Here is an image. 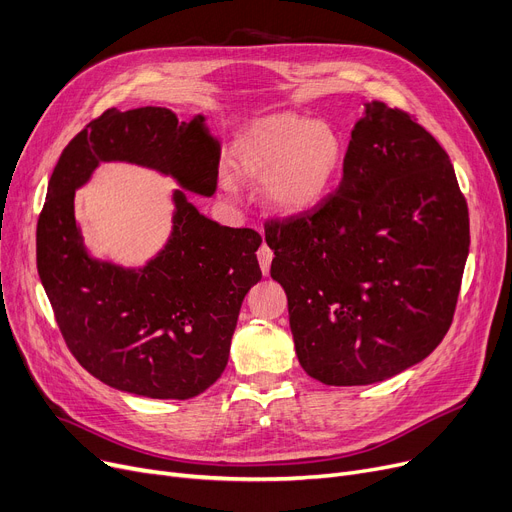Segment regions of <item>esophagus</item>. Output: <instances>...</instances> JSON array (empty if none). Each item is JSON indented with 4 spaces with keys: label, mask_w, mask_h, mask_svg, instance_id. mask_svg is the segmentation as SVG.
Wrapping results in <instances>:
<instances>
[{
    "label": "esophagus",
    "mask_w": 512,
    "mask_h": 512,
    "mask_svg": "<svg viewBox=\"0 0 512 512\" xmlns=\"http://www.w3.org/2000/svg\"><path fill=\"white\" fill-rule=\"evenodd\" d=\"M257 259H259L263 276L270 274V265H272V259H274V251L267 247V245H261L259 251H257Z\"/></svg>",
    "instance_id": "34e87169"
}]
</instances>
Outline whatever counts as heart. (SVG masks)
I'll return each mask as SVG.
<instances>
[{
    "mask_svg": "<svg viewBox=\"0 0 512 512\" xmlns=\"http://www.w3.org/2000/svg\"><path fill=\"white\" fill-rule=\"evenodd\" d=\"M344 141L328 122L276 114L253 122L234 141L230 166L249 182H263L265 201L286 215H301L328 197L344 164ZM224 191L234 195L230 178Z\"/></svg>",
    "mask_w": 512,
    "mask_h": 512,
    "instance_id": "b5f03b06",
    "label": "heart"
}]
</instances>
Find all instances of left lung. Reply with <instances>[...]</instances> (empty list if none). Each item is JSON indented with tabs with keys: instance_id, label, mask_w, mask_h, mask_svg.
Returning a JSON list of instances; mask_svg holds the SVG:
<instances>
[{
	"instance_id": "left-lung-1",
	"label": "left lung",
	"mask_w": 512,
	"mask_h": 512,
	"mask_svg": "<svg viewBox=\"0 0 512 512\" xmlns=\"http://www.w3.org/2000/svg\"><path fill=\"white\" fill-rule=\"evenodd\" d=\"M301 367L367 386L446 336L469 255V209L448 153L417 120L365 105L342 180L315 209L265 222Z\"/></svg>"
}]
</instances>
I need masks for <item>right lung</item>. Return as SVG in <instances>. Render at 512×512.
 <instances>
[{
  "mask_svg": "<svg viewBox=\"0 0 512 512\" xmlns=\"http://www.w3.org/2000/svg\"><path fill=\"white\" fill-rule=\"evenodd\" d=\"M99 161H130L213 195L220 143L205 118L166 107L105 110L62 151L37 222V270L74 359L103 384L186 400L226 369L242 299L261 280V236L207 220L174 193V230L143 270L93 259L74 220V193Z\"/></svg>",
  "mask_w": 512,
  "mask_h": 512,
  "instance_id": "obj_1",
  "label": "right lung"
}]
</instances>
